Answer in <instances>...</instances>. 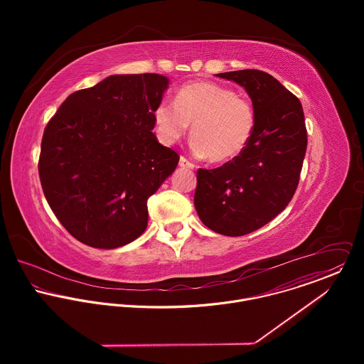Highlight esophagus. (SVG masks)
I'll list each match as a JSON object with an SVG mask.
<instances>
[{
    "label": "esophagus",
    "mask_w": 364,
    "mask_h": 364,
    "mask_svg": "<svg viewBox=\"0 0 364 364\" xmlns=\"http://www.w3.org/2000/svg\"><path fill=\"white\" fill-rule=\"evenodd\" d=\"M179 166L181 168H188V169H195V164L191 162L189 159H186L185 156L179 158Z\"/></svg>",
    "instance_id": "obj_1"
}]
</instances>
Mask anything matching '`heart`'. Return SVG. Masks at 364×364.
<instances>
[{
    "label": "heart",
    "instance_id": "1",
    "mask_svg": "<svg viewBox=\"0 0 364 364\" xmlns=\"http://www.w3.org/2000/svg\"><path fill=\"white\" fill-rule=\"evenodd\" d=\"M159 139L181 140L192 126V147L211 162H228L248 146L255 127L254 107L224 85L199 81L183 85L175 102L161 101L154 110Z\"/></svg>",
    "mask_w": 364,
    "mask_h": 364
}]
</instances>
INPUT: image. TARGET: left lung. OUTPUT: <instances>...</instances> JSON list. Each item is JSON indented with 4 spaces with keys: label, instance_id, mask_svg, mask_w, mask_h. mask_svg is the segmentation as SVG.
<instances>
[{
    "label": "left lung",
    "instance_id": "obj_1",
    "mask_svg": "<svg viewBox=\"0 0 364 364\" xmlns=\"http://www.w3.org/2000/svg\"><path fill=\"white\" fill-rule=\"evenodd\" d=\"M248 92L255 127L245 150L214 169L198 171L195 208L202 223L227 237L250 234L290 203L307 150L299 98L259 70L217 74Z\"/></svg>",
    "mask_w": 364,
    "mask_h": 364
}]
</instances>
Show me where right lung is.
Instances as JSON below:
<instances>
[{"mask_svg":"<svg viewBox=\"0 0 364 364\" xmlns=\"http://www.w3.org/2000/svg\"><path fill=\"white\" fill-rule=\"evenodd\" d=\"M168 82L158 74L110 75L73 92L49 120L41 183L57 220L80 242L113 250L146 231L147 200L179 161L153 133Z\"/></svg>","mask_w":364,"mask_h":364,"instance_id":"add662e5","label":"right lung"}]
</instances>
